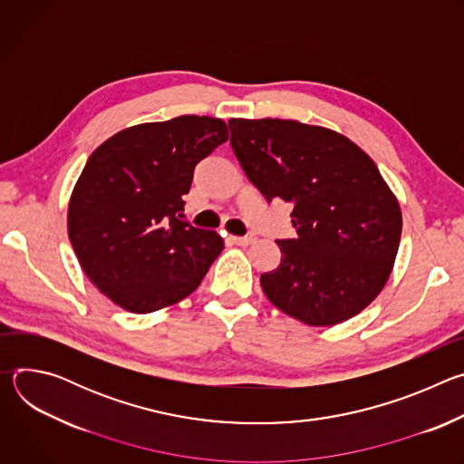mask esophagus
Returning a JSON list of instances; mask_svg holds the SVG:
<instances>
[{"instance_id":"1","label":"esophagus","mask_w":464,"mask_h":464,"mask_svg":"<svg viewBox=\"0 0 464 464\" xmlns=\"http://www.w3.org/2000/svg\"><path fill=\"white\" fill-rule=\"evenodd\" d=\"M231 242H235L237 246H249L255 242V237H229Z\"/></svg>"}]
</instances>
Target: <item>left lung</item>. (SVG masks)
I'll list each match as a JSON object with an SVG mask.
<instances>
[{"instance_id": "left-lung-1", "label": "left lung", "mask_w": 464, "mask_h": 464, "mask_svg": "<svg viewBox=\"0 0 464 464\" xmlns=\"http://www.w3.org/2000/svg\"><path fill=\"white\" fill-rule=\"evenodd\" d=\"M249 181L294 204L297 238L277 240L279 268L260 276L266 297L310 326L343 323L385 286L402 211L374 161L349 138L292 119H229Z\"/></svg>"}]
</instances>
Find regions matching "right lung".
Listing matches in <instances>:
<instances>
[{
    "label": "right lung",
    "mask_w": 464,
    "mask_h": 464,
    "mask_svg": "<svg viewBox=\"0 0 464 464\" xmlns=\"http://www.w3.org/2000/svg\"><path fill=\"white\" fill-rule=\"evenodd\" d=\"M229 140L222 119L181 115L124 128L90 156L68 206L88 279L117 306L150 314L190 295L224 249L181 222L198 161Z\"/></svg>",
    "instance_id": "1"
}]
</instances>
